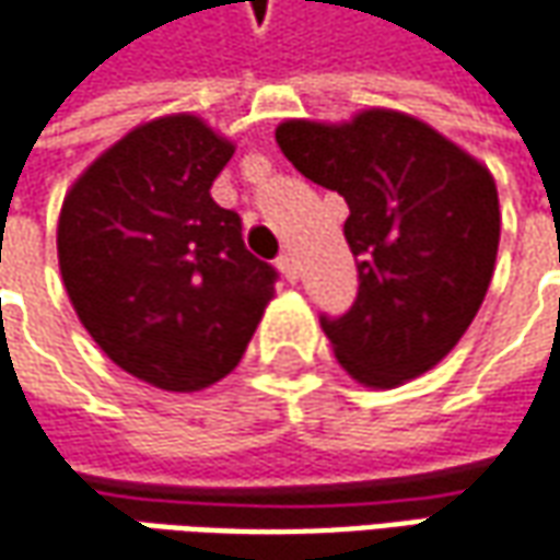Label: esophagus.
<instances>
[{"instance_id": "34e87169", "label": "esophagus", "mask_w": 560, "mask_h": 560, "mask_svg": "<svg viewBox=\"0 0 560 560\" xmlns=\"http://www.w3.org/2000/svg\"><path fill=\"white\" fill-rule=\"evenodd\" d=\"M279 269L288 281H298V259H294V254H281Z\"/></svg>"}]
</instances>
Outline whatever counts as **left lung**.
Listing matches in <instances>:
<instances>
[{
	"instance_id": "1",
	"label": "left lung",
	"mask_w": 560,
	"mask_h": 560,
	"mask_svg": "<svg viewBox=\"0 0 560 560\" xmlns=\"http://www.w3.org/2000/svg\"><path fill=\"white\" fill-rule=\"evenodd\" d=\"M291 165L351 209L353 306L323 316L338 363L366 388H395L442 363L489 291L501 237L492 172L425 121L363 109L351 121L288 118L276 128Z\"/></svg>"
}]
</instances>
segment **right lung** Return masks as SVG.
Returning a JSON list of instances; mask_svg holds the SVG:
<instances>
[{"label":"right lung","mask_w":560,"mask_h":560,"mask_svg":"<svg viewBox=\"0 0 560 560\" xmlns=\"http://www.w3.org/2000/svg\"><path fill=\"white\" fill-rule=\"evenodd\" d=\"M234 143L178 112L137 125L93 159L59 212V269L90 338L162 392H200L244 357L276 269L209 187Z\"/></svg>","instance_id":"right-lung-1"}]
</instances>
